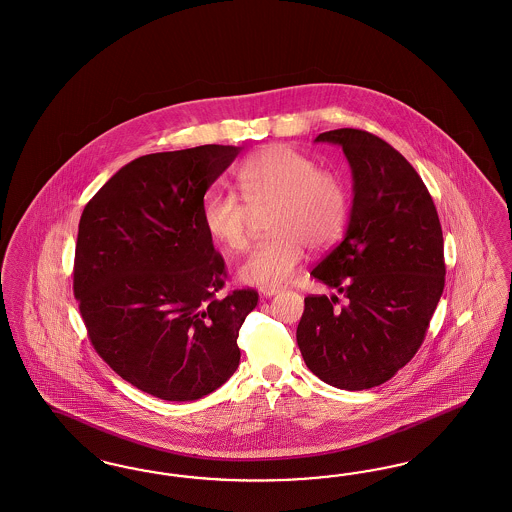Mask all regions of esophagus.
I'll use <instances>...</instances> for the list:
<instances>
[{
	"mask_svg": "<svg viewBox=\"0 0 512 512\" xmlns=\"http://www.w3.org/2000/svg\"><path fill=\"white\" fill-rule=\"evenodd\" d=\"M282 291V287L276 286H263L259 289V293L263 295V297H274V295H278Z\"/></svg>",
	"mask_w": 512,
	"mask_h": 512,
	"instance_id": "obj_1",
	"label": "esophagus"
}]
</instances>
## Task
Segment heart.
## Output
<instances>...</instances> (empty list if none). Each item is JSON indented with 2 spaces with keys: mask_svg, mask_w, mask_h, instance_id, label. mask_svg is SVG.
I'll use <instances>...</instances> for the list:
<instances>
[{
  "mask_svg": "<svg viewBox=\"0 0 512 512\" xmlns=\"http://www.w3.org/2000/svg\"><path fill=\"white\" fill-rule=\"evenodd\" d=\"M242 196L211 194L204 204L207 234L230 253L251 244L257 215L269 209L263 244L247 257L238 276L251 286H282L305 259L307 247L322 249L347 225V184L335 171L291 146L274 144L251 156L236 171Z\"/></svg>",
  "mask_w": 512,
  "mask_h": 512,
  "instance_id": "heart-1",
  "label": "heart"
}]
</instances>
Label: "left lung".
I'll list each match as a JSON object with an SVG mask.
<instances>
[{"label": "left lung", "instance_id": "1", "mask_svg": "<svg viewBox=\"0 0 512 512\" xmlns=\"http://www.w3.org/2000/svg\"><path fill=\"white\" fill-rule=\"evenodd\" d=\"M352 171L345 238L310 276L339 297L308 295L297 328L307 368L331 387H379L423 345L444 291V238L429 190L408 160L362 129H335Z\"/></svg>", "mask_w": 512, "mask_h": 512}]
</instances>
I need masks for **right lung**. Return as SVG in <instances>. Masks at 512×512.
<instances>
[{
    "label": "right lung",
    "mask_w": 512,
    "mask_h": 512,
    "mask_svg": "<svg viewBox=\"0 0 512 512\" xmlns=\"http://www.w3.org/2000/svg\"><path fill=\"white\" fill-rule=\"evenodd\" d=\"M240 146L141 156L83 209L74 297L95 350L122 379L167 402L219 389L240 364L238 331L255 289L225 286L204 196Z\"/></svg>",
    "instance_id": "1"
}]
</instances>
